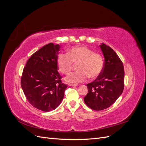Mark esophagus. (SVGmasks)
Returning a JSON list of instances; mask_svg holds the SVG:
<instances>
[{
	"label": "esophagus",
	"instance_id": "obj_1",
	"mask_svg": "<svg viewBox=\"0 0 146 146\" xmlns=\"http://www.w3.org/2000/svg\"><path fill=\"white\" fill-rule=\"evenodd\" d=\"M68 85L70 86H77V84H73V83H69Z\"/></svg>",
	"mask_w": 146,
	"mask_h": 146
}]
</instances>
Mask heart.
Listing matches in <instances>:
<instances>
[{
	"label": "heart",
	"instance_id": "obj_1",
	"mask_svg": "<svg viewBox=\"0 0 146 146\" xmlns=\"http://www.w3.org/2000/svg\"><path fill=\"white\" fill-rule=\"evenodd\" d=\"M77 71L69 74L65 78L70 83H81L90 77H98L104 68V58L99 53L86 46L73 47L68 50V53L60 52L57 55L56 64L60 71L68 74L73 68V63H77Z\"/></svg>",
	"mask_w": 146,
	"mask_h": 146
}]
</instances>
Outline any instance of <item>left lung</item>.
Listing matches in <instances>:
<instances>
[{"label":"left lung","mask_w":146,"mask_h":146,"mask_svg":"<svg viewBox=\"0 0 146 146\" xmlns=\"http://www.w3.org/2000/svg\"><path fill=\"white\" fill-rule=\"evenodd\" d=\"M105 62L102 71L92 82L86 85L88 92L84 98L88 107L96 111L113 105L124 88V69L121 59L110 46H100Z\"/></svg>","instance_id":"obj_1"}]
</instances>
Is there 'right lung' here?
Here are the masks:
<instances>
[{
    "instance_id": "obj_1",
    "label": "right lung",
    "mask_w": 146,
    "mask_h": 146,
    "mask_svg": "<svg viewBox=\"0 0 146 146\" xmlns=\"http://www.w3.org/2000/svg\"><path fill=\"white\" fill-rule=\"evenodd\" d=\"M60 47L46 44L30 56L24 68L21 85L29 102L42 111L56 109L68 86L61 82L56 57Z\"/></svg>"
}]
</instances>
